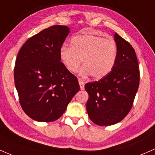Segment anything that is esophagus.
<instances>
[{
  "label": "esophagus",
  "instance_id": "34e87169",
  "mask_svg": "<svg viewBox=\"0 0 155 155\" xmlns=\"http://www.w3.org/2000/svg\"><path fill=\"white\" fill-rule=\"evenodd\" d=\"M79 86H80V89L81 90H84V82L82 79H79Z\"/></svg>",
  "mask_w": 155,
  "mask_h": 155
}]
</instances>
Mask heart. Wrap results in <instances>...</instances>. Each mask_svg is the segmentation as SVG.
<instances>
[{"instance_id": "obj_1", "label": "heart", "mask_w": 155, "mask_h": 155, "mask_svg": "<svg viewBox=\"0 0 155 155\" xmlns=\"http://www.w3.org/2000/svg\"><path fill=\"white\" fill-rule=\"evenodd\" d=\"M59 56L65 68L76 73L81 64L83 76L91 75L95 79L107 76L116 64L118 47L114 40L93 34L76 35L71 38V47L63 46Z\"/></svg>"}]
</instances>
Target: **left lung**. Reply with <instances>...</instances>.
Listing matches in <instances>:
<instances>
[{
  "label": "left lung",
  "instance_id": "8db88e82",
  "mask_svg": "<svg viewBox=\"0 0 155 155\" xmlns=\"http://www.w3.org/2000/svg\"><path fill=\"white\" fill-rule=\"evenodd\" d=\"M118 57L112 71L98 82H88L87 114L95 124L105 126L123 120L129 113L138 90L140 71L134 49L117 33Z\"/></svg>",
  "mask_w": 155,
  "mask_h": 155
}]
</instances>
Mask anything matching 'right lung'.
<instances>
[{
    "label": "right lung",
    "instance_id": "right-lung-1",
    "mask_svg": "<svg viewBox=\"0 0 155 155\" xmlns=\"http://www.w3.org/2000/svg\"><path fill=\"white\" fill-rule=\"evenodd\" d=\"M69 32L66 26H52L29 38L18 52L15 84L22 109L35 121L58 120L80 90L59 56Z\"/></svg>",
    "mask_w": 155,
    "mask_h": 155
}]
</instances>
